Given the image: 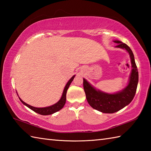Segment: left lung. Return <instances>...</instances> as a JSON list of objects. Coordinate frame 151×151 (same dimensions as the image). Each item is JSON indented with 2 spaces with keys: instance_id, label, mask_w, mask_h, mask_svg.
Instances as JSON below:
<instances>
[{
  "instance_id": "8db88e82",
  "label": "left lung",
  "mask_w": 151,
  "mask_h": 151,
  "mask_svg": "<svg viewBox=\"0 0 151 151\" xmlns=\"http://www.w3.org/2000/svg\"><path fill=\"white\" fill-rule=\"evenodd\" d=\"M114 42L118 43L115 47L125 49L130 57L132 69L127 87L115 93H106L99 89L97 90L85 78H83L84 89L89 104L95 110L106 114L115 113L129 104L135 96L138 83V71L132 50L127 44L120 41L115 40Z\"/></svg>"
}]
</instances>
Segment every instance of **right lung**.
I'll return each mask as SVG.
<instances>
[{
	"mask_svg": "<svg viewBox=\"0 0 151 151\" xmlns=\"http://www.w3.org/2000/svg\"><path fill=\"white\" fill-rule=\"evenodd\" d=\"M75 75L73 76L72 77L70 78L69 81H68V82L67 83L66 86H65V88H64V89H63L62 97H61V99H60V101L58 102H56V104H54L52 106H50L45 107V108H36V107L32 106L27 104L26 102L22 101L20 98H19V99H20V101L22 102V104H24L25 106H27L28 108H29L30 109H31L32 110H33L34 111L36 112V113H37V114H41V115H43L52 114L54 113H55V112L60 110L61 109H62L64 106V105H65V102H66L67 91L69 87L70 83L72 82L74 78H75Z\"/></svg>",
	"mask_w": 151,
	"mask_h": 151,
	"instance_id": "1",
	"label": "right lung"
}]
</instances>
